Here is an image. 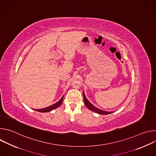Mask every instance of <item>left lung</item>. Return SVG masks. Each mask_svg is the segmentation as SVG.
Segmentation results:
<instances>
[{"label": "left lung", "mask_w": 156, "mask_h": 156, "mask_svg": "<svg viewBox=\"0 0 156 156\" xmlns=\"http://www.w3.org/2000/svg\"><path fill=\"white\" fill-rule=\"evenodd\" d=\"M83 99H84V104L85 105L91 110H92L93 112H94L97 114H101V115H107V114H112V112H107V111H104V110H102L101 109H99L98 108L94 107L93 104H91L89 101L86 99L84 93L83 91Z\"/></svg>", "instance_id": "left-lung-1"}]
</instances>
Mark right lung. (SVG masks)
I'll return each mask as SVG.
<instances>
[{"mask_svg":"<svg viewBox=\"0 0 156 156\" xmlns=\"http://www.w3.org/2000/svg\"><path fill=\"white\" fill-rule=\"evenodd\" d=\"M63 96L57 102H56L55 104L51 105V106H49L48 107H46V108H41V109H38V110H36L35 109V110L36 111H38V112H50V111L58 107L62 104V102H63Z\"/></svg>","mask_w":156,"mask_h":156,"instance_id":"right-lung-1","label":"right lung"}]
</instances>
